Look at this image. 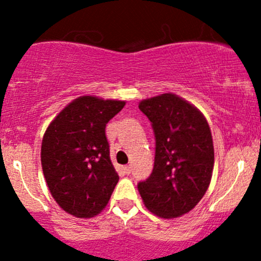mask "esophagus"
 Here are the masks:
<instances>
[{
  "mask_svg": "<svg viewBox=\"0 0 261 261\" xmlns=\"http://www.w3.org/2000/svg\"><path fill=\"white\" fill-rule=\"evenodd\" d=\"M123 173H125V174H130L131 173V167L130 165H126V167H123Z\"/></svg>",
  "mask_w": 261,
  "mask_h": 261,
  "instance_id": "esophagus-1",
  "label": "esophagus"
}]
</instances>
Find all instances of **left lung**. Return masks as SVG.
<instances>
[{
	"mask_svg": "<svg viewBox=\"0 0 261 261\" xmlns=\"http://www.w3.org/2000/svg\"><path fill=\"white\" fill-rule=\"evenodd\" d=\"M139 109L154 130L155 159L151 174L138 189L150 212L179 217L197 206L211 183V128L202 112L177 94L144 99Z\"/></svg>",
	"mask_w": 261,
	"mask_h": 261,
	"instance_id": "1",
	"label": "left lung"
}]
</instances>
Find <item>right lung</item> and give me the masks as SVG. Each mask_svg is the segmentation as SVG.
Instances as JSON below:
<instances>
[{
    "instance_id": "add662e5",
    "label": "right lung",
    "mask_w": 261,
    "mask_h": 261,
    "mask_svg": "<svg viewBox=\"0 0 261 261\" xmlns=\"http://www.w3.org/2000/svg\"><path fill=\"white\" fill-rule=\"evenodd\" d=\"M125 101L82 96L50 122L41 143V167L53 198L65 212L93 217L118 181L110 159L106 123Z\"/></svg>"
}]
</instances>
